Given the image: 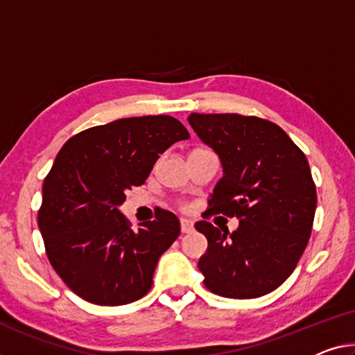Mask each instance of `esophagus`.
<instances>
[{"instance_id":"1","label":"esophagus","mask_w":355,"mask_h":355,"mask_svg":"<svg viewBox=\"0 0 355 355\" xmlns=\"http://www.w3.org/2000/svg\"><path fill=\"white\" fill-rule=\"evenodd\" d=\"M181 230H182V233H190L193 230V222L189 220V219H182L181 220Z\"/></svg>"}]
</instances>
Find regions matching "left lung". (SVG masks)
Here are the masks:
<instances>
[{"instance_id":"left-lung-1","label":"left lung","mask_w":355,"mask_h":355,"mask_svg":"<svg viewBox=\"0 0 355 355\" xmlns=\"http://www.w3.org/2000/svg\"><path fill=\"white\" fill-rule=\"evenodd\" d=\"M187 121L220 160L209 212L239 219L233 233L195 223L208 239L198 260L205 286L227 298L266 295L292 275L311 236L318 198L306 157L263 119L192 112Z\"/></svg>"}]
</instances>
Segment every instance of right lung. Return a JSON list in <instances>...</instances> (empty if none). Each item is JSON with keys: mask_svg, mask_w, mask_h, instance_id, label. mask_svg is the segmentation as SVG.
I'll use <instances>...</instances> for the list:
<instances>
[{"mask_svg": "<svg viewBox=\"0 0 355 355\" xmlns=\"http://www.w3.org/2000/svg\"><path fill=\"white\" fill-rule=\"evenodd\" d=\"M189 138L178 119L143 116L89 128L60 149L42 185L37 225L49 261L76 295L119 306L150 291L157 261L181 223L160 209L132 230L121 206L163 152Z\"/></svg>", "mask_w": 355, "mask_h": 355, "instance_id": "1", "label": "right lung"}]
</instances>
